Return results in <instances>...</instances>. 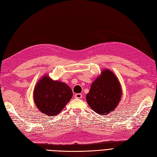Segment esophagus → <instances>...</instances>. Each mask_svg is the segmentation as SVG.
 Masks as SVG:
<instances>
[{"label":"esophagus","instance_id":"esophagus-1","mask_svg":"<svg viewBox=\"0 0 157 157\" xmlns=\"http://www.w3.org/2000/svg\"><path fill=\"white\" fill-rule=\"evenodd\" d=\"M75 98H77V99H80V98H82V95L81 94H76L75 95Z\"/></svg>","mask_w":157,"mask_h":157}]
</instances>
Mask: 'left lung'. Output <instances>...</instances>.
<instances>
[{
	"mask_svg": "<svg viewBox=\"0 0 157 157\" xmlns=\"http://www.w3.org/2000/svg\"><path fill=\"white\" fill-rule=\"evenodd\" d=\"M121 94V84L113 72L105 69L91 84L86 95V101L94 112L105 115L116 109Z\"/></svg>",
	"mask_w": 157,
	"mask_h": 157,
	"instance_id": "left-lung-1",
	"label": "left lung"
}]
</instances>
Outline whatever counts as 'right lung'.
<instances>
[{
	"label": "right lung",
	"mask_w": 157,
	"mask_h": 157,
	"mask_svg": "<svg viewBox=\"0 0 157 157\" xmlns=\"http://www.w3.org/2000/svg\"><path fill=\"white\" fill-rule=\"evenodd\" d=\"M73 97V91L66 83L53 80L47 75L41 78L34 90L36 107L48 116L60 113Z\"/></svg>",
	"instance_id": "obj_1"
}]
</instances>
